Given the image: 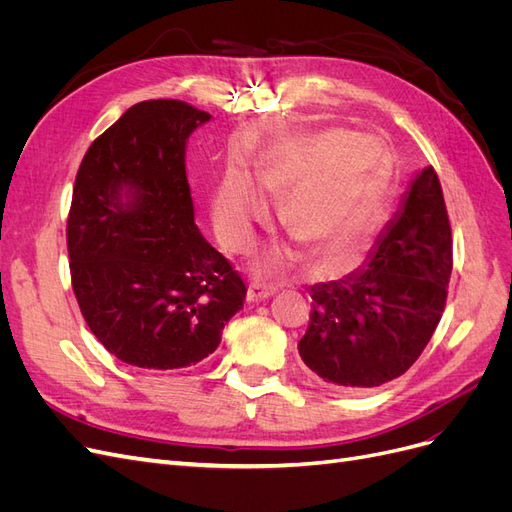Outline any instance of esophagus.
Returning <instances> with one entry per match:
<instances>
[{"mask_svg": "<svg viewBox=\"0 0 512 512\" xmlns=\"http://www.w3.org/2000/svg\"><path fill=\"white\" fill-rule=\"evenodd\" d=\"M271 294H275L273 286L250 284V288H247V299H250V301H265V299L271 297Z\"/></svg>", "mask_w": 512, "mask_h": 512, "instance_id": "obj_1", "label": "esophagus"}]
</instances>
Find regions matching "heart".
<instances>
[{"label":"heart","instance_id":"b5f03b06","mask_svg":"<svg viewBox=\"0 0 512 512\" xmlns=\"http://www.w3.org/2000/svg\"><path fill=\"white\" fill-rule=\"evenodd\" d=\"M393 177L391 151L378 136L324 130L299 138L260 166V190L284 200L280 220L316 256L344 260L374 239L386 215ZM213 228L230 252L254 241L269 220V203L243 173H228L213 196ZM286 250L260 256L262 275L280 273Z\"/></svg>","mask_w":512,"mask_h":512}]
</instances>
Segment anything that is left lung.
<instances>
[{
    "label": "left lung",
    "instance_id": "1",
    "mask_svg": "<svg viewBox=\"0 0 512 512\" xmlns=\"http://www.w3.org/2000/svg\"><path fill=\"white\" fill-rule=\"evenodd\" d=\"M451 271V222L440 179L427 166L365 267L309 290L303 363L342 389H371L406 374L442 318Z\"/></svg>",
    "mask_w": 512,
    "mask_h": 512
}]
</instances>
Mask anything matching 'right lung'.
<instances>
[{"label": "right lung", "mask_w": 512, "mask_h": 512, "mask_svg": "<svg viewBox=\"0 0 512 512\" xmlns=\"http://www.w3.org/2000/svg\"><path fill=\"white\" fill-rule=\"evenodd\" d=\"M211 115L145 100L100 134L68 213L72 290L87 327L119 361L196 365L220 346L247 288L194 224L185 141Z\"/></svg>", "instance_id": "right-lung-1"}]
</instances>
